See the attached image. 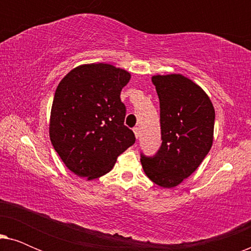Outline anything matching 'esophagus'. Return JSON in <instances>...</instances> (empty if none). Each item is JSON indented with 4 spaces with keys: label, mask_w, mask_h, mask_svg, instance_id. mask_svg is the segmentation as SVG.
Segmentation results:
<instances>
[{
    "label": "esophagus",
    "mask_w": 251,
    "mask_h": 251,
    "mask_svg": "<svg viewBox=\"0 0 251 251\" xmlns=\"http://www.w3.org/2000/svg\"><path fill=\"white\" fill-rule=\"evenodd\" d=\"M133 133H135V137L136 138H138V137L140 136V129L139 128H133Z\"/></svg>",
    "instance_id": "obj_1"
}]
</instances>
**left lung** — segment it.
<instances>
[{"label":"left lung","instance_id":"left-lung-1","mask_svg":"<svg viewBox=\"0 0 251 251\" xmlns=\"http://www.w3.org/2000/svg\"><path fill=\"white\" fill-rule=\"evenodd\" d=\"M160 99L161 144L155 156L142 155L144 173L164 188L190 177L214 142L215 108L200 85L181 74L153 75Z\"/></svg>","mask_w":251,"mask_h":251}]
</instances>
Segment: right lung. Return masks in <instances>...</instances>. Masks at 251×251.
I'll return each instance as SVG.
<instances>
[{"label": "right lung", "mask_w": 251, "mask_h": 251, "mask_svg": "<svg viewBox=\"0 0 251 251\" xmlns=\"http://www.w3.org/2000/svg\"><path fill=\"white\" fill-rule=\"evenodd\" d=\"M131 74L109 64H83L65 75L54 92L49 136L72 173L92 180L114 167L120 154L135 143L125 126L120 99Z\"/></svg>", "instance_id": "add662e5"}]
</instances>
